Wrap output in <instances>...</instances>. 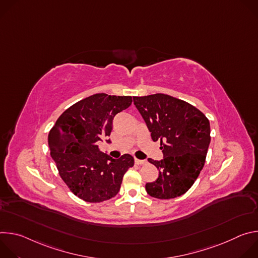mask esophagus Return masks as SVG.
<instances>
[{"mask_svg":"<svg viewBox=\"0 0 258 258\" xmlns=\"http://www.w3.org/2000/svg\"><path fill=\"white\" fill-rule=\"evenodd\" d=\"M135 162H136V164H138V165H143V164H146V163H147V160L136 158V159H135Z\"/></svg>","mask_w":258,"mask_h":258,"instance_id":"obj_1","label":"esophagus"}]
</instances>
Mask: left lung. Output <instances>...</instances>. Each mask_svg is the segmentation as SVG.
<instances>
[{
    "label": "left lung",
    "instance_id": "8db88e82",
    "mask_svg": "<svg viewBox=\"0 0 258 258\" xmlns=\"http://www.w3.org/2000/svg\"><path fill=\"white\" fill-rule=\"evenodd\" d=\"M154 142L160 141L161 160H148L159 175L146 183V191L158 199L185 194L204 166L210 144V124L206 116L191 104L164 94L134 97Z\"/></svg>",
    "mask_w": 258,
    "mask_h": 258
}]
</instances>
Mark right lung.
<instances>
[{
  "mask_svg": "<svg viewBox=\"0 0 258 258\" xmlns=\"http://www.w3.org/2000/svg\"><path fill=\"white\" fill-rule=\"evenodd\" d=\"M132 102L131 96L95 94L65 110L49 133L51 156L60 176L87 202L116 196L124 173L134 165L130 154L114 159L98 148V142L111 134L114 116Z\"/></svg>",
  "mask_w": 258,
  "mask_h": 258,
  "instance_id": "add662e5",
  "label": "right lung"
}]
</instances>
